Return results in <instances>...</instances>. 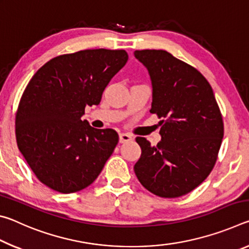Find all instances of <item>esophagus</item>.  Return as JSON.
<instances>
[{"instance_id": "34e87169", "label": "esophagus", "mask_w": 249, "mask_h": 249, "mask_svg": "<svg viewBox=\"0 0 249 249\" xmlns=\"http://www.w3.org/2000/svg\"><path fill=\"white\" fill-rule=\"evenodd\" d=\"M133 140L132 135H129L127 133H121L120 134V142H126Z\"/></svg>"}]
</instances>
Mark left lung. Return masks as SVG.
Instances as JSON below:
<instances>
[{
	"mask_svg": "<svg viewBox=\"0 0 249 249\" xmlns=\"http://www.w3.org/2000/svg\"><path fill=\"white\" fill-rule=\"evenodd\" d=\"M153 86L150 113L161 121V141L136 137L142 156L137 179L161 197H179L200 185L215 165L224 135L213 90L201 72L166 50H136Z\"/></svg>",
	"mask_w": 249,
	"mask_h": 249,
	"instance_id": "8db88e82",
	"label": "left lung"
}]
</instances>
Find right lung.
<instances>
[{
  "label": "right lung",
  "instance_id": "add662e5",
  "mask_svg": "<svg viewBox=\"0 0 249 249\" xmlns=\"http://www.w3.org/2000/svg\"><path fill=\"white\" fill-rule=\"evenodd\" d=\"M125 50L87 49L61 54L33 75L15 117L18 149L40 182L60 193L82 190L98 178L119 142L114 129L82 120L127 62Z\"/></svg>",
  "mask_w": 249,
  "mask_h": 249
}]
</instances>
